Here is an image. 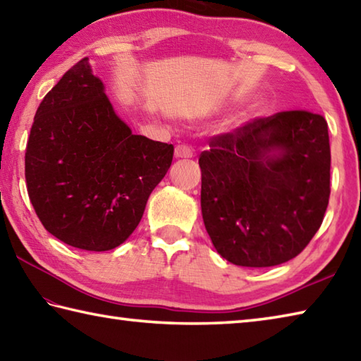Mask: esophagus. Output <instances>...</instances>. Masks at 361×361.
I'll list each match as a JSON object with an SVG mask.
<instances>
[{"mask_svg":"<svg viewBox=\"0 0 361 361\" xmlns=\"http://www.w3.org/2000/svg\"><path fill=\"white\" fill-rule=\"evenodd\" d=\"M192 148L185 144H180L175 147V158H192Z\"/></svg>","mask_w":361,"mask_h":361,"instance_id":"esophagus-1","label":"esophagus"}]
</instances>
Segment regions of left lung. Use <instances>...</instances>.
Returning a JSON list of instances; mask_svg holds the SVG:
<instances>
[{"instance_id":"left-lung-1","label":"left lung","mask_w":361,"mask_h":361,"mask_svg":"<svg viewBox=\"0 0 361 361\" xmlns=\"http://www.w3.org/2000/svg\"><path fill=\"white\" fill-rule=\"evenodd\" d=\"M199 164L204 227L230 263H286L319 230L330 197L329 130L321 114L295 109L253 118L211 137Z\"/></svg>"}]
</instances>
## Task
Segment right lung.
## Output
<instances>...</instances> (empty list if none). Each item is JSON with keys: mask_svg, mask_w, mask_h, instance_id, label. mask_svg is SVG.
<instances>
[{"mask_svg": "<svg viewBox=\"0 0 361 361\" xmlns=\"http://www.w3.org/2000/svg\"><path fill=\"white\" fill-rule=\"evenodd\" d=\"M172 158V144L133 134L117 117L82 58L35 112L25 154L27 195L59 241L111 250L139 225Z\"/></svg>", "mask_w": 361, "mask_h": 361, "instance_id": "obj_1", "label": "right lung"}]
</instances>
